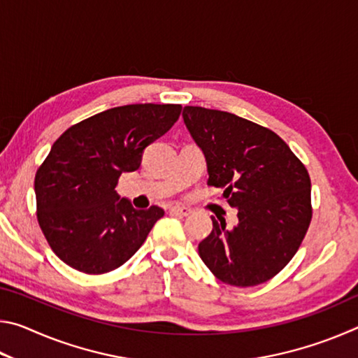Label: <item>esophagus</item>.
Returning a JSON list of instances; mask_svg holds the SVG:
<instances>
[{"instance_id":"esophagus-1","label":"esophagus","mask_w":358,"mask_h":358,"mask_svg":"<svg viewBox=\"0 0 358 358\" xmlns=\"http://www.w3.org/2000/svg\"><path fill=\"white\" fill-rule=\"evenodd\" d=\"M171 213L172 215H177V216H187L191 213V210L187 207H172L171 208Z\"/></svg>"}]
</instances>
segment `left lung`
Segmentation results:
<instances>
[{
  "instance_id": "1",
  "label": "left lung",
  "mask_w": 358,
  "mask_h": 358,
  "mask_svg": "<svg viewBox=\"0 0 358 358\" xmlns=\"http://www.w3.org/2000/svg\"><path fill=\"white\" fill-rule=\"evenodd\" d=\"M183 118L207 157V185L221 187L238 208L232 229L211 217L199 256L230 286L266 282L290 262L310 227V173L276 132L250 120L194 106L185 107Z\"/></svg>"
}]
</instances>
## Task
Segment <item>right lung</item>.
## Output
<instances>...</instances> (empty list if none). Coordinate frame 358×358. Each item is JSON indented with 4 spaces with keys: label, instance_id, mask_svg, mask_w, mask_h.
Listing matches in <instances>:
<instances>
[{
    "label": "right lung",
    "instance_id": "1",
    "mask_svg": "<svg viewBox=\"0 0 358 358\" xmlns=\"http://www.w3.org/2000/svg\"><path fill=\"white\" fill-rule=\"evenodd\" d=\"M180 104L108 108L66 129L34 177L36 216L52 251L87 275H104L134 256L164 210L118 201L123 172L141 167L143 150L172 128Z\"/></svg>",
    "mask_w": 358,
    "mask_h": 358
}]
</instances>
